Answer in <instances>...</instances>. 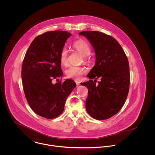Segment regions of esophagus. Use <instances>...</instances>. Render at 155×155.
<instances>
[{
    "mask_svg": "<svg viewBox=\"0 0 155 155\" xmlns=\"http://www.w3.org/2000/svg\"><path fill=\"white\" fill-rule=\"evenodd\" d=\"M75 82H76V85H77V86H79V85H80V82L78 81H75Z\"/></svg>",
    "mask_w": 155,
    "mask_h": 155,
    "instance_id": "esophagus-1",
    "label": "esophagus"
}]
</instances>
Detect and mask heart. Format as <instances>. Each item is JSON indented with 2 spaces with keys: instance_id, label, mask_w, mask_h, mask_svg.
Returning <instances> with one entry per match:
<instances>
[{
  "instance_id": "obj_1",
  "label": "heart",
  "mask_w": 155,
  "mask_h": 155,
  "mask_svg": "<svg viewBox=\"0 0 155 155\" xmlns=\"http://www.w3.org/2000/svg\"><path fill=\"white\" fill-rule=\"evenodd\" d=\"M73 47L78 51L83 56V59L85 62H88V55L91 53V48L88 44L84 40H78L73 44ZM59 59L63 65H67L68 63V52L66 48H63L59 54ZM87 70L84 67L70 66L67 69L66 76L68 78H72L79 80L82 76L85 74Z\"/></svg>"
}]
</instances>
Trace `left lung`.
I'll list each match as a JSON object with an SVG mask.
<instances>
[{"label": "left lung", "instance_id": "left-lung-1", "mask_svg": "<svg viewBox=\"0 0 155 155\" xmlns=\"http://www.w3.org/2000/svg\"><path fill=\"white\" fill-rule=\"evenodd\" d=\"M79 35L88 39L96 56L95 66L87 75L91 80L81 84L88 89L86 110L95 119H107L120 111L127 100L130 84L128 60L111 36L98 31H84ZM99 77L101 81L96 84Z\"/></svg>", "mask_w": 155, "mask_h": 155}]
</instances>
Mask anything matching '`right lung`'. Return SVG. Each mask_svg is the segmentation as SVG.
I'll return each mask as SVG.
<instances>
[{"mask_svg":"<svg viewBox=\"0 0 155 155\" xmlns=\"http://www.w3.org/2000/svg\"><path fill=\"white\" fill-rule=\"evenodd\" d=\"M71 35L66 31H51L38 36L30 45L22 62V86L26 100L38 115L47 119L60 116L67 97L76 87L70 79L54 84L63 75L59 54Z\"/></svg>","mask_w":155,"mask_h":155,"instance_id":"add662e5","label":"right lung"}]
</instances>
